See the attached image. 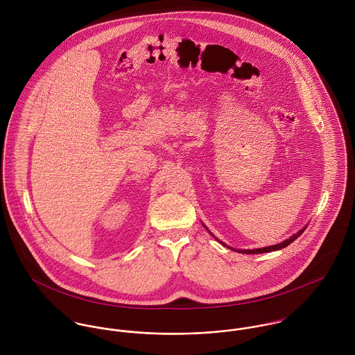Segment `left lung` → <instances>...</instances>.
Here are the masks:
<instances>
[{"label": "left lung", "instance_id": "8db88e82", "mask_svg": "<svg viewBox=\"0 0 355 355\" xmlns=\"http://www.w3.org/2000/svg\"><path fill=\"white\" fill-rule=\"evenodd\" d=\"M304 230H301L300 232H297L295 235H293L290 239H287V241H284L283 243H279V245H275V246H269V248H262V249H255V250H238V253H245V254H261V253H268V252H275V250H280V249H283V248H287L290 243H293L295 239H298V236H301L302 235V232H304ZM228 249H231V248H228ZM232 250V249H231Z\"/></svg>", "mask_w": 355, "mask_h": 355}]
</instances>
